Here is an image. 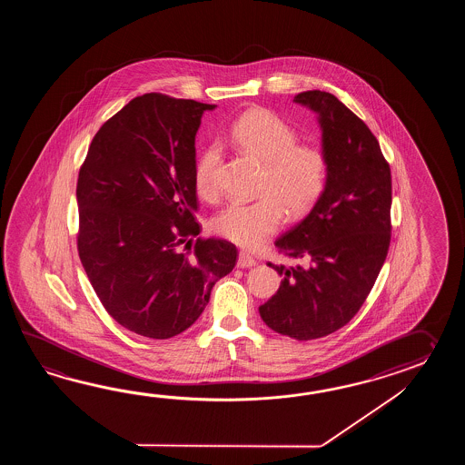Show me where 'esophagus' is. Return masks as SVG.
Returning <instances> with one entry per match:
<instances>
[{
    "mask_svg": "<svg viewBox=\"0 0 465 465\" xmlns=\"http://www.w3.org/2000/svg\"><path fill=\"white\" fill-rule=\"evenodd\" d=\"M256 259L252 256H249L247 252H239V257H237V267H252L256 266Z\"/></svg>",
    "mask_w": 465,
    "mask_h": 465,
    "instance_id": "1",
    "label": "esophagus"
}]
</instances>
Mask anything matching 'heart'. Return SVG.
I'll use <instances>...</instances> for the list:
<instances>
[{
	"label": "heart",
	"instance_id": "b5f03b06",
	"mask_svg": "<svg viewBox=\"0 0 465 465\" xmlns=\"http://www.w3.org/2000/svg\"><path fill=\"white\" fill-rule=\"evenodd\" d=\"M229 139L241 153L262 164L257 189L261 196L251 203H229L213 226L237 246L254 247L276 232L284 209L297 218L316 204L326 188L329 163L322 149L299 144L296 129L269 109H249L241 114ZM219 159L218 144H211L196 159L194 186L203 198L218 196Z\"/></svg>",
	"mask_w": 465,
	"mask_h": 465
}]
</instances>
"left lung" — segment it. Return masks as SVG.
I'll return each mask as SVG.
<instances>
[{
  "mask_svg": "<svg viewBox=\"0 0 465 465\" xmlns=\"http://www.w3.org/2000/svg\"><path fill=\"white\" fill-rule=\"evenodd\" d=\"M292 101L316 113L329 173L306 218L274 242L304 264H269L282 281L259 314L279 334L311 341L346 326L374 286L391 242L392 186L376 136L342 101L319 89Z\"/></svg>",
  "mask_w": 465,
  "mask_h": 465,
  "instance_id": "obj_1",
  "label": "left lung"
}]
</instances>
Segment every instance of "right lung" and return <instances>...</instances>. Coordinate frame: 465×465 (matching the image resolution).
<instances>
[{"instance_id":"1","label":"right lung","mask_w":465,"mask_h":465,"mask_svg":"<svg viewBox=\"0 0 465 465\" xmlns=\"http://www.w3.org/2000/svg\"><path fill=\"white\" fill-rule=\"evenodd\" d=\"M216 104L149 93L93 138L79 171V259L109 316L131 332L169 339L193 326L236 266L234 244L198 239L196 133Z\"/></svg>"}]
</instances>
